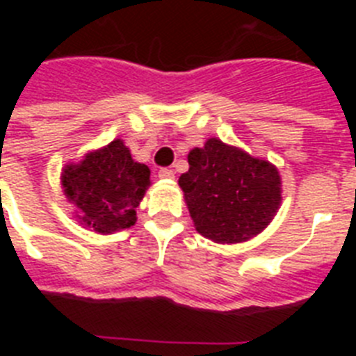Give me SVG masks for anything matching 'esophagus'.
<instances>
[{
  "mask_svg": "<svg viewBox=\"0 0 356 356\" xmlns=\"http://www.w3.org/2000/svg\"><path fill=\"white\" fill-rule=\"evenodd\" d=\"M159 176L160 178H163V180H172V178H175V171L169 168H162L159 171Z\"/></svg>",
  "mask_w": 356,
  "mask_h": 356,
  "instance_id": "obj_1",
  "label": "esophagus"
}]
</instances>
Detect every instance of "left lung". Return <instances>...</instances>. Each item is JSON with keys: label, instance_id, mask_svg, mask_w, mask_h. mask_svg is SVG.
<instances>
[{"label": "left lung", "instance_id": "left-lung-1", "mask_svg": "<svg viewBox=\"0 0 356 356\" xmlns=\"http://www.w3.org/2000/svg\"><path fill=\"white\" fill-rule=\"evenodd\" d=\"M178 184L197 232L221 244L260 234L282 201L275 165L219 139L188 153V171Z\"/></svg>", "mask_w": 356, "mask_h": 356}]
</instances>
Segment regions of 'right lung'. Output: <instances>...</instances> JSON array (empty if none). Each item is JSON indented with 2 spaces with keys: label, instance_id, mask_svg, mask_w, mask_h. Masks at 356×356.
<instances>
[{
  "label": "right lung",
  "instance_id": "add662e5",
  "mask_svg": "<svg viewBox=\"0 0 356 356\" xmlns=\"http://www.w3.org/2000/svg\"><path fill=\"white\" fill-rule=\"evenodd\" d=\"M64 193L80 209V219L99 234H112L135 225L139 207L149 185V169L135 162L122 140H112L62 175Z\"/></svg>",
  "mask_w": 356,
  "mask_h": 356
}]
</instances>
